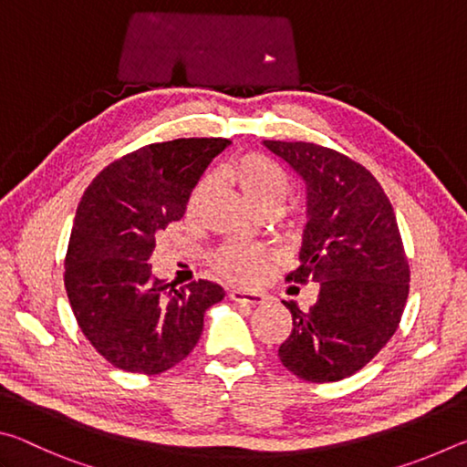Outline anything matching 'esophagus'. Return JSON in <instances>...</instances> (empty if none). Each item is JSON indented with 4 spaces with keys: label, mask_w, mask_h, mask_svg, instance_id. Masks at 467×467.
Returning a JSON list of instances; mask_svg holds the SVG:
<instances>
[{
    "label": "esophagus",
    "mask_w": 467,
    "mask_h": 467,
    "mask_svg": "<svg viewBox=\"0 0 467 467\" xmlns=\"http://www.w3.org/2000/svg\"><path fill=\"white\" fill-rule=\"evenodd\" d=\"M231 296L234 303H243V305H251V306H257V305H264L267 296L264 292H247V290H231Z\"/></svg>",
    "instance_id": "1"
}]
</instances>
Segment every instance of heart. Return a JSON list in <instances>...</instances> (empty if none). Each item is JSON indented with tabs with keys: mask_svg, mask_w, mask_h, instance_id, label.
<instances>
[{
	"mask_svg": "<svg viewBox=\"0 0 467 467\" xmlns=\"http://www.w3.org/2000/svg\"><path fill=\"white\" fill-rule=\"evenodd\" d=\"M218 177L226 185L234 187L241 197L259 214L272 216L280 212L284 200L290 193V177L278 162L259 152H247L226 162L218 171ZM210 197V183L200 181L187 200V214H200ZM272 262L265 249L244 247V244H224L212 255V267L224 280L234 284H251Z\"/></svg>",
	"mask_w": 467,
	"mask_h": 467,
	"instance_id": "b5f03b06",
	"label": "heart"
}]
</instances>
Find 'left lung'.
<instances>
[{"instance_id": "obj_1", "label": "left lung", "mask_w": 467, "mask_h": 467, "mask_svg": "<svg viewBox=\"0 0 467 467\" xmlns=\"http://www.w3.org/2000/svg\"><path fill=\"white\" fill-rule=\"evenodd\" d=\"M264 144L306 183L300 264L288 282H317L309 311L286 303L292 331L278 357L311 383L339 381L373 360L400 326L410 265L393 205L373 172L311 141Z\"/></svg>"}]
</instances>
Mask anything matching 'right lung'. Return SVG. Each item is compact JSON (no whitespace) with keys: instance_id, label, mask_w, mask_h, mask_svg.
<instances>
[{"instance_id":"1","label":"right lung","mask_w":467,"mask_h":467,"mask_svg":"<svg viewBox=\"0 0 467 467\" xmlns=\"http://www.w3.org/2000/svg\"><path fill=\"white\" fill-rule=\"evenodd\" d=\"M228 144L224 138L158 141L110 162L84 192L63 280L82 334L113 367L141 375L172 368L200 339L205 309L224 298L208 280L175 288L154 278L148 259Z\"/></svg>"}]
</instances>
